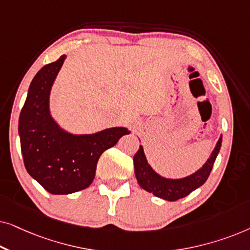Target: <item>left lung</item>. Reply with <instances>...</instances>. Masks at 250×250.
<instances>
[{"label": "left lung", "instance_id": "left-lung-1", "mask_svg": "<svg viewBox=\"0 0 250 250\" xmlns=\"http://www.w3.org/2000/svg\"><path fill=\"white\" fill-rule=\"evenodd\" d=\"M221 146L222 135L218 139L214 151L211 152L210 157L205 163V165L196 173H193L192 175L180 180H169L158 175L150 167L148 162H146L145 152H143V148L140 146L139 151L133 157L135 176L139 186L148 192L153 193L156 197L168 201H175L181 199V198H184L206 182L211 172V168H213L215 159L220 152Z\"/></svg>", "mask_w": 250, "mask_h": 250}]
</instances>
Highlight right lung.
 Instances as JSON below:
<instances>
[{"label":"right lung","instance_id":"obj_1","mask_svg":"<svg viewBox=\"0 0 250 250\" xmlns=\"http://www.w3.org/2000/svg\"><path fill=\"white\" fill-rule=\"evenodd\" d=\"M64 59L66 56H61L35 75L19 116L20 146L27 172L52 194L86 189L93 182L104 151L131 133L125 127H112L95 134L73 135L57 125L50 115L49 97Z\"/></svg>","mask_w":250,"mask_h":250}]
</instances>
